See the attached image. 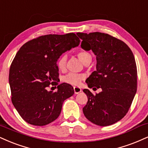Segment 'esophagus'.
<instances>
[{
    "mask_svg": "<svg viewBox=\"0 0 148 148\" xmlns=\"http://www.w3.org/2000/svg\"><path fill=\"white\" fill-rule=\"evenodd\" d=\"M74 91L75 94H79L80 92H81L82 90L79 87H74Z\"/></svg>",
    "mask_w": 148,
    "mask_h": 148,
    "instance_id": "1",
    "label": "esophagus"
}]
</instances>
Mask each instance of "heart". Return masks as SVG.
Returning <instances> with one entry per match:
<instances>
[{
    "instance_id": "b5f03b06",
    "label": "heart",
    "mask_w": 148,
    "mask_h": 148,
    "mask_svg": "<svg viewBox=\"0 0 148 148\" xmlns=\"http://www.w3.org/2000/svg\"><path fill=\"white\" fill-rule=\"evenodd\" d=\"M77 56L85 64H88L92 61V56L88 51H81L77 54ZM67 56L66 54L60 55L56 61V65L60 71H65L67 67ZM84 76L83 74H76V73H68L63 76V81L65 83L72 85H78L81 83V81L83 79Z\"/></svg>"
}]
</instances>
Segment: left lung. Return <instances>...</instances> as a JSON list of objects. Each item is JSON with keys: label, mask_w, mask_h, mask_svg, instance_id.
Here are the masks:
<instances>
[{"label": "left lung", "mask_w": 148, "mask_h": 148, "mask_svg": "<svg viewBox=\"0 0 148 148\" xmlns=\"http://www.w3.org/2000/svg\"><path fill=\"white\" fill-rule=\"evenodd\" d=\"M81 47L97 56V70L87 79L90 88L101 92H83L88 101L83 108L85 116L97 125H112L127 113L137 90V69L132 51L121 40L106 33H77ZM88 43L89 49L83 45Z\"/></svg>", "instance_id": "1"}]
</instances>
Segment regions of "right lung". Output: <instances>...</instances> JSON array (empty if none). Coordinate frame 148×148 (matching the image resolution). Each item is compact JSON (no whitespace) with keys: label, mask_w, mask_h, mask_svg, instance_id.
Returning a JSON list of instances; mask_svg holds the SVG:
<instances>
[{"label":"right lung","mask_w":148,"mask_h":148,"mask_svg":"<svg viewBox=\"0 0 148 148\" xmlns=\"http://www.w3.org/2000/svg\"><path fill=\"white\" fill-rule=\"evenodd\" d=\"M80 41L74 33L40 36L25 43L16 54L9 74L12 102L27 123L42 126L54 121L63 101L74 94L67 83L58 85L56 92L47 88L58 85V58Z\"/></svg>","instance_id":"1"}]
</instances>
